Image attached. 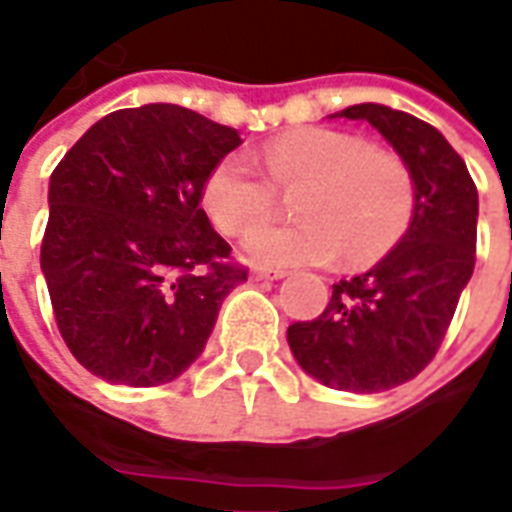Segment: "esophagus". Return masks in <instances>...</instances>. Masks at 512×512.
I'll list each match as a JSON object with an SVG mask.
<instances>
[{
    "instance_id": "esophagus-1",
    "label": "esophagus",
    "mask_w": 512,
    "mask_h": 512,
    "mask_svg": "<svg viewBox=\"0 0 512 512\" xmlns=\"http://www.w3.org/2000/svg\"><path fill=\"white\" fill-rule=\"evenodd\" d=\"M288 277V271H282V268H255L252 271V279H285Z\"/></svg>"
}]
</instances>
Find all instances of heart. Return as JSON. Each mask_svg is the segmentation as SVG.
<instances>
[{
  "label": "heart",
  "mask_w": 512,
  "mask_h": 512,
  "mask_svg": "<svg viewBox=\"0 0 512 512\" xmlns=\"http://www.w3.org/2000/svg\"><path fill=\"white\" fill-rule=\"evenodd\" d=\"M249 158H222L202 186V205L227 235H241L276 210L277 190L300 189L299 223L267 225L246 235L244 252L263 266H321L343 252L365 266L403 238L414 216V175L389 147L367 145L337 128H301Z\"/></svg>",
  "instance_id": "heart-1"
}]
</instances>
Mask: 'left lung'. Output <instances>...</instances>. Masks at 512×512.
<instances>
[{
    "instance_id": "1",
    "label": "left lung",
    "mask_w": 512,
    "mask_h": 512,
    "mask_svg": "<svg viewBox=\"0 0 512 512\" xmlns=\"http://www.w3.org/2000/svg\"><path fill=\"white\" fill-rule=\"evenodd\" d=\"M332 117L367 120L406 158L414 216L400 244L359 277L340 279L315 321L288 326L299 365L345 392H384L433 362L477 249V186L463 158L436 128L381 104Z\"/></svg>"
}]
</instances>
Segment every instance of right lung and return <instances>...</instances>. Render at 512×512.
<instances>
[{
  "label": "right lung",
  "mask_w": 512,
  "mask_h": 512,
  "mask_svg": "<svg viewBox=\"0 0 512 512\" xmlns=\"http://www.w3.org/2000/svg\"><path fill=\"white\" fill-rule=\"evenodd\" d=\"M241 136L175 104L101 117L49 183L40 268L62 340L109 384H169L202 354L246 282L202 211V186Z\"/></svg>",
  "instance_id": "1"
}]
</instances>
